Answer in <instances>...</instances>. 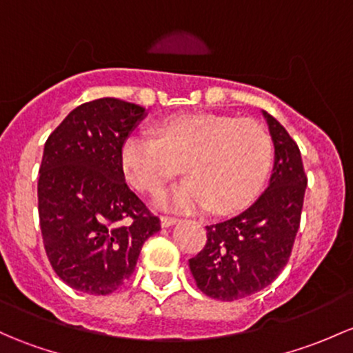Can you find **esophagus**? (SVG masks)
Segmentation results:
<instances>
[{
  "label": "esophagus",
  "instance_id": "esophagus-1",
  "mask_svg": "<svg viewBox=\"0 0 353 353\" xmlns=\"http://www.w3.org/2000/svg\"><path fill=\"white\" fill-rule=\"evenodd\" d=\"M177 221H179V218H176V216H162L161 218V223H162V226H170V225H174V223H177Z\"/></svg>",
  "mask_w": 353,
  "mask_h": 353
}]
</instances>
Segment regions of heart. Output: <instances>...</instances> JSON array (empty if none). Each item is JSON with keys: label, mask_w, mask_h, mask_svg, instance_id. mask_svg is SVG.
<instances>
[{"label": "heart", "mask_w": 353, "mask_h": 353, "mask_svg": "<svg viewBox=\"0 0 353 353\" xmlns=\"http://www.w3.org/2000/svg\"><path fill=\"white\" fill-rule=\"evenodd\" d=\"M128 183L157 194L183 167L186 183L161 198L162 205L225 214L247 205L272 165V140L255 120L225 114H181L164 121L157 140L133 135L121 148Z\"/></svg>", "instance_id": "b5f03b06"}]
</instances>
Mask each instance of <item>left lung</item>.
Listing matches in <instances>:
<instances>
[{
    "instance_id": "left-lung-1",
    "label": "left lung",
    "mask_w": 353,
    "mask_h": 353,
    "mask_svg": "<svg viewBox=\"0 0 353 353\" xmlns=\"http://www.w3.org/2000/svg\"><path fill=\"white\" fill-rule=\"evenodd\" d=\"M274 143L269 186L243 213L206 226V245L189 259L206 296L235 301L274 283L291 257L307 177L301 152L272 114L262 111Z\"/></svg>"
}]
</instances>
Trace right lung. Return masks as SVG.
<instances>
[{
    "label": "right lung",
    "instance_id": "1",
    "mask_svg": "<svg viewBox=\"0 0 353 353\" xmlns=\"http://www.w3.org/2000/svg\"><path fill=\"white\" fill-rule=\"evenodd\" d=\"M145 108L101 98L50 133L39 172V218L52 269L72 289L105 296L135 270L161 220L125 183L121 148Z\"/></svg>",
    "mask_w": 353,
    "mask_h": 353
}]
</instances>
